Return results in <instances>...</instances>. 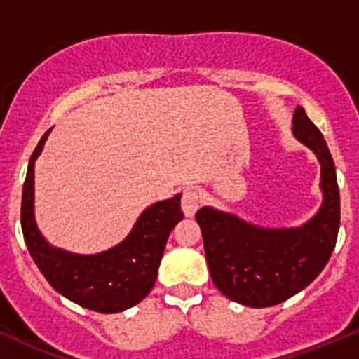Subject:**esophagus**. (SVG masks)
Segmentation results:
<instances>
[{"instance_id":"obj_1","label":"esophagus","mask_w":359,"mask_h":359,"mask_svg":"<svg viewBox=\"0 0 359 359\" xmlns=\"http://www.w3.org/2000/svg\"><path fill=\"white\" fill-rule=\"evenodd\" d=\"M198 207H201V194L195 188H184L183 195H181V209H183L184 216H195Z\"/></svg>"}]
</instances>
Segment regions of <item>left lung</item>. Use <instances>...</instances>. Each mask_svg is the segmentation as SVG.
I'll return each mask as SVG.
<instances>
[{"label": "left lung", "mask_w": 359, "mask_h": 359, "mask_svg": "<svg viewBox=\"0 0 359 359\" xmlns=\"http://www.w3.org/2000/svg\"><path fill=\"white\" fill-rule=\"evenodd\" d=\"M292 133L320 162L323 202L297 228H262L235 214L202 207L195 214L204 236L205 259L214 285L238 304L268 308L309 285L325 268L337 242L341 198L334 158L320 129L297 107Z\"/></svg>", "instance_id": "8db88e82"}]
</instances>
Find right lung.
<instances>
[{
    "instance_id": "1",
    "label": "right lung",
    "mask_w": 359,
    "mask_h": 359,
    "mask_svg": "<svg viewBox=\"0 0 359 359\" xmlns=\"http://www.w3.org/2000/svg\"><path fill=\"white\" fill-rule=\"evenodd\" d=\"M51 129L31 155L22 190L20 223L25 245L51 287L69 301L97 313H121L147 297L172 228L183 219L181 195L147 207L131 233L112 249L91 256L50 245L34 219V162Z\"/></svg>"
}]
</instances>
